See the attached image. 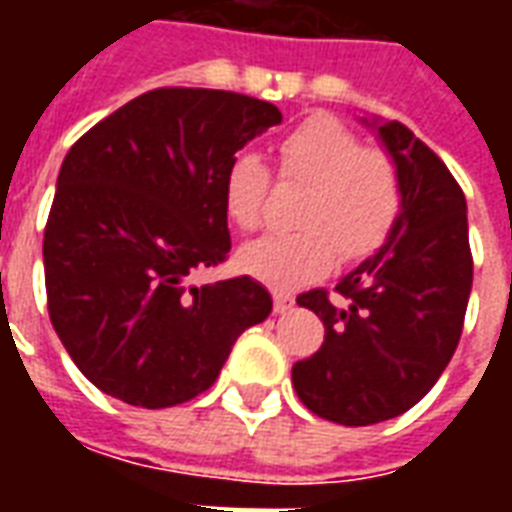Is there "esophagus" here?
<instances>
[{"mask_svg": "<svg viewBox=\"0 0 512 512\" xmlns=\"http://www.w3.org/2000/svg\"><path fill=\"white\" fill-rule=\"evenodd\" d=\"M290 307H293V296H290V293H282V290H277V293H274V312H279V315H282V312H288Z\"/></svg>", "mask_w": 512, "mask_h": 512, "instance_id": "obj_1", "label": "esophagus"}]
</instances>
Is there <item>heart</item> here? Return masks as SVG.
Returning <instances> with one entry per match:
<instances>
[{
  "label": "heart",
  "mask_w": 512,
  "mask_h": 512,
  "mask_svg": "<svg viewBox=\"0 0 512 512\" xmlns=\"http://www.w3.org/2000/svg\"><path fill=\"white\" fill-rule=\"evenodd\" d=\"M279 180L307 186L296 233H274L241 252V266L277 290L321 277L337 260L373 255L403 216L406 189L397 161L329 115H312L277 142ZM224 211L241 230L266 219L271 172L260 156L238 150L224 169Z\"/></svg>",
  "instance_id": "obj_1"
}]
</instances>
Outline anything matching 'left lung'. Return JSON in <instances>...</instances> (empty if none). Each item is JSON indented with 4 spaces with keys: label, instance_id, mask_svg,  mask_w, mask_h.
<instances>
[{
    "label": "left lung",
    "instance_id": "obj_1",
    "mask_svg": "<svg viewBox=\"0 0 512 512\" xmlns=\"http://www.w3.org/2000/svg\"><path fill=\"white\" fill-rule=\"evenodd\" d=\"M400 167L403 216L376 255L329 290L301 293L323 345L293 365L299 400L362 428L417 406L450 365L472 293L466 197L447 164L403 123L378 128Z\"/></svg>",
    "mask_w": 512,
    "mask_h": 512
}]
</instances>
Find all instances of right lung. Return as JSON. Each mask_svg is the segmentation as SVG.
<instances>
[{"label": "right lung", "mask_w": 512, "mask_h": 512, "mask_svg": "<svg viewBox=\"0 0 512 512\" xmlns=\"http://www.w3.org/2000/svg\"><path fill=\"white\" fill-rule=\"evenodd\" d=\"M277 123L282 112L260 98L158 87L73 142L43 230L46 299L65 351L101 392L142 408L186 403L268 318L255 279H189L230 255L227 161Z\"/></svg>", "instance_id": "obj_1"}]
</instances>
